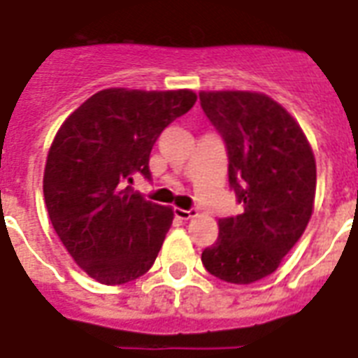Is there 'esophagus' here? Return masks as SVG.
I'll return each mask as SVG.
<instances>
[{
	"instance_id": "34e87169",
	"label": "esophagus",
	"mask_w": 358,
	"mask_h": 358,
	"mask_svg": "<svg viewBox=\"0 0 358 358\" xmlns=\"http://www.w3.org/2000/svg\"><path fill=\"white\" fill-rule=\"evenodd\" d=\"M196 210H182V208H174V215L178 219H182V221H189V219H193L196 215Z\"/></svg>"
}]
</instances>
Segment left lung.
Returning <instances> with one entry per match:
<instances>
[{"label":"left lung","mask_w":358,"mask_h":358,"mask_svg":"<svg viewBox=\"0 0 358 358\" xmlns=\"http://www.w3.org/2000/svg\"><path fill=\"white\" fill-rule=\"evenodd\" d=\"M229 152V182L243 213L219 219L202 250L213 277L250 284L277 271L305 232L316 199V157L299 122L264 92L201 91Z\"/></svg>","instance_id":"8db88e82"}]
</instances>
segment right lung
I'll return each instance as SVG.
<instances>
[{"instance_id": "1", "label": "right lung", "mask_w": 358, "mask_h": 358, "mask_svg": "<svg viewBox=\"0 0 358 358\" xmlns=\"http://www.w3.org/2000/svg\"><path fill=\"white\" fill-rule=\"evenodd\" d=\"M195 102L189 89H103L53 137L42 180L48 215L76 264L98 282L135 280L156 260L173 208L146 201L128 182L135 173L150 178L152 146Z\"/></svg>"}]
</instances>
